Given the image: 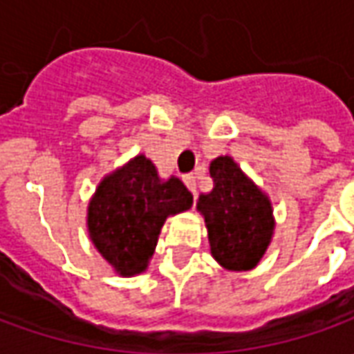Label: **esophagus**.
<instances>
[{"mask_svg":"<svg viewBox=\"0 0 354 354\" xmlns=\"http://www.w3.org/2000/svg\"><path fill=\"white\" fill-rule=\"evenodd\" d=\"M185 185H187V189L192 192V194H196V177L194 175H185Z\"/></svg>","mask_w":354,"mask_h":354,"instance_id":"34e87169","label":"esophagus"}]
</instances>
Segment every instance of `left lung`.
Masks as SVG:
<instances>
[{"instance_id":"1","label":"left lung","mask_w":354,"mask_h":354,"mask_svg":"<svg viewBox=\"0 0 354 354\" xmlns=\"http://www.w3.org/2000/svg\"><path fill=\"white\" fill-rule=\"evenodd\" d=\"M214 189L201 194L196 208L204 216L212 256L231 272L252 270L274 235V209L229 156L209 163Z\"/></svg>"}]
</instances>
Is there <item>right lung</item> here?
Wrapping results in <instances>:
<instances>
[{
  "mask_svg": "<svg viewBox=\"0 0 354 354\" xmlns=\"http://www.w3.org/2000/svg\"><path fill=\"white\" fill-rule=\"evenodd\" d=\"M192 206L177 177L162 181L146 156L106 175L88 204V235L98 252L123 277L142 274L165 219Z\"/></svg>",
  "mask_w": 354,
  "mask_h": 354,
  "instance_id": "1",
  "label": "right lung"
}]
</instances>
